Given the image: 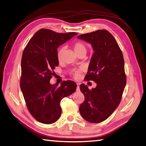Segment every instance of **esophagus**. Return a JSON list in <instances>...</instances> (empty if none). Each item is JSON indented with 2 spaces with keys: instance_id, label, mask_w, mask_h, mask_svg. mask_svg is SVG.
<instances>
[{
  "instance_id": "34e87169",
  "label": "esophagus",
  "mask_w": 146,
  "mask_h": 146,
  "mask_svg": "<svg viewBox=\"0 0 146 146\" xmlns=\"http://www.w3.org/2000/svg\"><path fill=\"white\" fill-rule=\"evenodd\" d=\"M77 91H79L80 90V87H79V84H77V89H76Z\"/></svg>"
}]
</instances>
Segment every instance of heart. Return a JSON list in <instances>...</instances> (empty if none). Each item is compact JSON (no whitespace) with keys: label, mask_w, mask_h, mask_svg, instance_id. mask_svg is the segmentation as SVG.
Returning <instances> with one entry per match:
<instances>
[{"label":"heart","mask_w":146,"mask_h":146,"mask_svg":"<svg viewBox=\"0 0 146 146\" xmlns=\"http://www.w3.org/2000/svg\"><path fill=\"white\" fill-rule=\"evenodd\" d=\"M63 49L64 48L62 47L60 48L57 51V58L59 60H60L61 57H62ZM74 50L76 54L82 52H84L86 53L87 47L86 46V45L83 42H77L74 44ZM79 75H80V70H76L73 72V76L74 77H76V78L79 77Z\"/></svg>","instance_id":"heart-1"}]
</instances>
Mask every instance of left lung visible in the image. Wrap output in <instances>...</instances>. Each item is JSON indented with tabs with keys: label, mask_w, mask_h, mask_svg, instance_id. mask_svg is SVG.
<instances>
[{
	"label": "left lung",
	"mask_w": 146,
	"mask_h": 146,
	"mask_svg": "<svg viewBox=\"0 0 146 146\" xmlns=\"http://www.w3.org/2000/svg\"><path fill=\"white\" fill-rule=\"evenodd\" d=\"M77 38L93 48L85 78L97 84L92 90L84 84L80 86L85 100L79 111L87 121L99 123L112 114L121 100L126 84L124 57L117 41L108 31L98 30Z\"/></svg>",
	"instance_id": "obj_1"
}]
</instances>
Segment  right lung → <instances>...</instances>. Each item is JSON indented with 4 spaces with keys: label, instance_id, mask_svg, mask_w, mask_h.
Segmentation results:
<instances>
[{
    "label": "right lung",
    "instance_id": "add662e5",
    "mask_svg": "<svg viewBox=\"0 0 146 146\" xmlns=\"http://www.w3.org/2000/svg\"><path fill=\"white\" fill-rule=\"evenodd\" d=\"M77 34H61L42 29L25 47L21 60V89L27 109L39 122L50 124L61 115L60 103L76 91V84L70 80L52 85L50 80L59 66L57 48Z\"/></svg>",
    "mask_w": 146,
    "mask_h": 146
}]
</instances>
